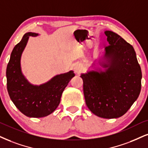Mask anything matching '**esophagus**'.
<instances>
[{"mask_svg": "<svg viewBox=\"0 0 148 148\" xmlns=\"http://www.w3.org/2000/svg\"><path fill=\"white\" fill-rule=\"evenodd\" d=\"M82 69H83V67L81 64H77V65L75 66V67H74L75 72L76 73H77V74L80 73L82 71Z\"/></svg>", "mask_w": 148, "mask_h": 148, "instance_id": "34e87169", "label": "esophagus"}]
</instances>
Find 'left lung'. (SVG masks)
Listing matches in <instances>:
<instances>
[{
	"instance_id": "1",
	"label": "left lung",
	"mask_w": 148,
	"mask_h": 148,
	"mask_svg": "<svg viewBox=\"0 0 148 148\" xmlns=\"http://www.w3.org/2000/svg\"><path fill=\"white\" fill-rule=\"evenodd\" d=\"M109 45L105 48V71L82 74L86 104L101 118L123 116L137 99L142 73L132 45L116 33L106 31Z\"/></svg>"
}]
</instances>
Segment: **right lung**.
<instances>
[{"instance_id": "right-lung-1", "label": "right lung", "mask_w": 148, "mask_h": 148, "mask_svg": "<svg viewBox=\"0 0 148 148\" xmlns=\"http://www.w3.org/2000/svg\"><path fill=\"white\" fill-rule=\"evenodd\" d=\"M38 34H25L14 47L7 66V87L9 95L16 108L29 117H44L51 114L60 104L64 90L75 76L73 71L58 75L48 82L34 86L21 72V58L29 36Z\"/></svg>"}]
</instances>
